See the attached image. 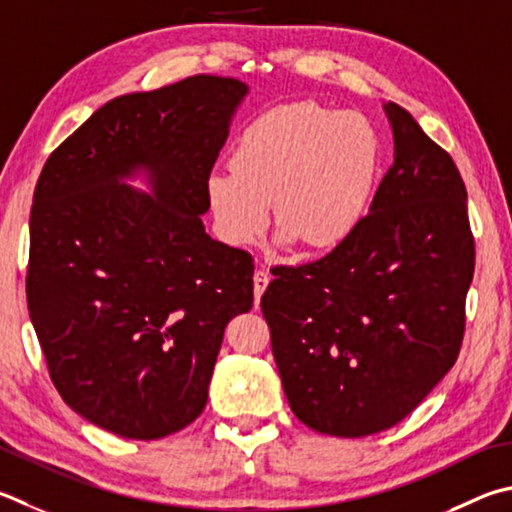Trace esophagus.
Instances as JSON below:
<instances>
[{
  "instance_id": "esophagus-1",
  "label": "esophagus",
  "mask_w": 512,
  "mask_h": 512,
  "mask_svg": "<svg viewBox=\"0 0 512 512\" xmlns=\"http://www.w3.org/2000/svg\"><path fill=\"white\" fill-rule=\"evenodd\" d=\"M268 282H271V275H268V271H264V268H257L255 275H253V291H255V304H259V300H262V295L266 291Z\"/></svg>"
}]
</instances>
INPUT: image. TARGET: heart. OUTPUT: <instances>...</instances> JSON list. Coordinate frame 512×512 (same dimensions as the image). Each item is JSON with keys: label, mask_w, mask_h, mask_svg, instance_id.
I'll return each instance as SVG.
<instances>
[{"label": "heart", "mask_w": 512, "mask_h": 512, "mask_svg": "<svg viewBox=\"0 0 512 512\" xmlns=\"http://www.w3.org/2000/svg\"><path fill=\"white\" fill-rule=\"evenodd\" d=\"M230 167L206 183L212 217L230 244H253L273 203L282 244L302 239L313 250H331L367 215L380 143L365 118L291 102L250 120L232 147Z\"/></svg>", "instance_id": "b5f03b06"}]
</instances>
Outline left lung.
Returning <instances> with one entry per match:
<instances>
[{"mask_svg":"<svg viewBox=\"0 0 512 512\" xmlns=\"http://www.w3.org/2000/svg\"><path fill=\"white\" fill-rule=\"evenodd\" d=\"M394 165L358 230L262 295L286 401L311 430L358 439L410 416L452 369L475 273L468 192L410 111L383 105Z\"/></svg>","mask_w":512,"mask_h":512,"instance_id":"left-lung-1","label":"left lung"}]
</instances>
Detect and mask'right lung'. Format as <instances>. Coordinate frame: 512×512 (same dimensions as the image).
<instances>
[{"mask_svg":"<svg viewBox=\"0 0 512 512\" xmlns=\"http://www.w3.org/2000/svg\"><path fill=\"white\" fill-rule=\"evenodd\" d=\"M248 85L192 76L109 100L35 185L26 300L55 389L125 439L208 403L226 324L253 309V257L212 239L206 183ZM143 173L152 193L126 181Z\"/></svg>","mask_w":512,"mask_h":512,"instance_id":"add662e5","label":"right lung"}]
</instances>
